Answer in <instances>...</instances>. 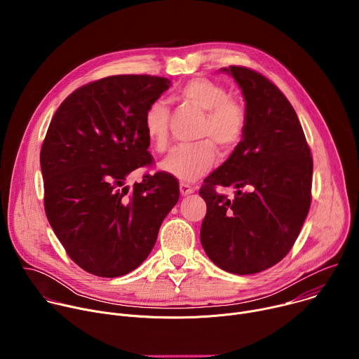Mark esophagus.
Listing matches in <instances>:
<instances>
[{
	"instance_id": "34e87169",
	"label": "esophagus",
	"mask_w": 359,
	"mask_h": 359,
	"mask_svg": "<svg viewBox=\"0 0 359 359\" xmlns=\"http://www.w3.org/2000/svg\"><path fill=\"white\" fill-rule=\"evenodd\" d=\"M191 193H194V189H193L190 184H187V183H180V194H182V196H189V194H191Z\"/></svg>"
}]
</instances>
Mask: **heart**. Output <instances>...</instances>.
<instances>
[{
	"instance_id": "b5f03b06",
	"label": "heart",
	"mask_w": 359,
	"mask_h": 359,
	"mask_svg": "<svg viewBox=\"0 0 359 359\" xmlns=\"http://www.w3.org/2000/svg\"><path fill=\"white\" fill-rule=\"evenodd\" d=\"M177 95L206 114L200 137L212 140L224 151H231L240 143L247 125L245 111L237 100L230 97L224 86L208 78H193L179 89ZM168 119L169 111L163 100L151 102L144 112L146 136L159 150L168 144ZM211 142L203 140L173 147L161 162V170L180 182L197 180L216 162V149Z\"/></svg>"
}]
</instances>
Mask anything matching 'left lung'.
<instances>
[{"instance_id":"1","label":"left lung","mask_w":359,"mask_h":359,"mask_svg":"<svg viewBox=\"0 0 359 359\" xmlns=\"http://www.w3.org/2000/svg\"><path fill=\"white\" fill-rule=\"evenodd\" d=\"M245 102L244 136L229 159L204 179L208 213L200 241L222 270L247 276L281 262L295 243L311 204L313 158L298 116L283 92L262 74L222 68ZM234 187V201L214 191Z\"/></svg>"}]
</instances>
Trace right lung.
Masks as SVG:
<instances>
[{
    "mask_svg": "<svg viewBox=\"0 0 359 359\" xmlns=\"http://www.w3.org/2000/svg\"><path fill=\"white\" fill-rule=\"evenodd\" d=\"M170 81L116 75L72 92L49 123L41 149L45 213L69 257L97 277L137 269L179 200L165 172L126 177L149 165L143 118Z\"/></svg>",
    "mask_w": 359,
    "mask_h": 359,
    "instance_id": "add662e5",
    "label": "right lung"
}]
</instances>
